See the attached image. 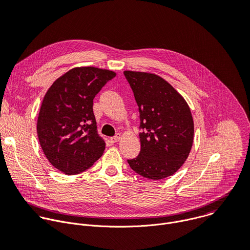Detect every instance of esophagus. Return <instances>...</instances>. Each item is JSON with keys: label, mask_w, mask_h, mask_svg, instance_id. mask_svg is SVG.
I'll use <instances>...</instances> for the list:
<instances>
[{"label": "esophagus", "mask_w": 250, "mask_h": 250, "mask_svg": "<svg viewBox=\"0 0 250 250\" xmlns=\"http://www.w3.org/2000/svg\"><path fill=\"white\" fill-rule=\"evenodd\" d=\"M111 140H112L113 142H119V141L121 140V133H117L115 136L111 137Z\"/></svg>", "instance_id": "1"}]
</instances>
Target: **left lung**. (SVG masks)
I'll return each mask as SVG.
<instances>
[{"mask_svg":"<svg viewBox=\"0 0 250 250\" xmlns=\"http://www.w3.org/2000/svg\"><path fill=\"white\" fill-rule=\"evenodd\" d=\"M139 112L140 151L127 159L140 176L160 180L186 161L193 145L194 122L183 97L161 77L125 71Z\"/></svg>","mask_w":250,"mask_h":250,"instance_id":"left-lung-1","label":"left lung"}]
</instances>
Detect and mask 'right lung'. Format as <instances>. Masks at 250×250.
<instances>
[{
	"label": "right lung",
	"mask_w": 250,
	"mask_h": 250,
	"mask_svg": "<svg viewBox=\"0 0 250 250\" xmlns=\"http://www.w3.org/2000/svg\"><path fill=\"white\" fill-rule=\"evenodd\" d=\"M116 73L80 67L58 78L44 96L38 135L48 161L67 175L90 168L103 154L104 142L97 133L93 100Z\"/></svg>",
	"instance_id": "right-lung-1"
}]
</instances>
